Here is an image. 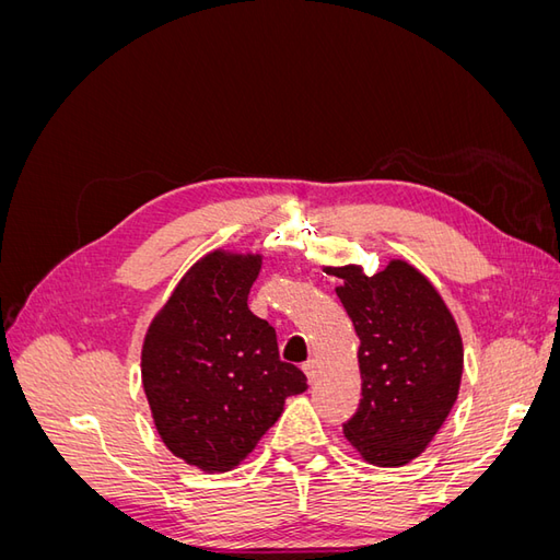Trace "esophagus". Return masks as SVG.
Listing matches in <instances>:
<instances>
[{
	"label": "esophagus",
	"instance_id": "34e87169",
	"mask_svg": "<svg viewBox=\"0 0 560 560\" xmlns=\"http://www.w3.org/2000/svg\"><path fill=\"white\" fill-rule=\"evenodd\" d=\"M317 360H308L306 364H303V374H306L308 376V381L311 383H315V378H317Z\"/></svg>",
	"mask_w": 560,
	"mask_h": 560
}]
</instances>
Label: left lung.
Wrapping results in <instances>:
<instances>
[{"instance_id":"8db88e82","label":"left lung","mask_w":560,"mask_h":560,"mask_svg":"<svg viewBox=\"0 0 560 560\" xmlns=\"http://www.w3.org/2000/svg\"><path fill=\"white\" fill-rule=\"evenodd\" d=\"M334 276L360 338L362 399L343 434L371 465H406L430 446L457 399L460 331L432 282L401 259L374 276L362 266Z\"/></svg>"}]
</instances>
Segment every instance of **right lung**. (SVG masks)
<instances>
[{
  "label": "right lung",
  "instance_id": "1",
  "mask_svg": "<svg viewBox=\"0 0 560 560\" xmlns=\"http://www.w3.org/2000/svg\"><path fill=\"white\" fill-rule=\"evenodd\" d=\"M261 254L214 249L196 261L151 322L142 385L173 455L202 471L238 467L306 393V376L280 360L276 329L247 308Z\"/></svg>",
  "mask_w": 560,
  "mask_h": 560
}]
</instances>
